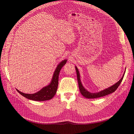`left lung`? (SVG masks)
<instances>
[{
	"instance_id": "1",
	"label": "left lung",
	"mask_w": 134,
	"mask_h": 134,
	"mask_svg": "<svg viewBox=\"0 0 134 134\" xmlns=\"http://www.w3.org/2000/svg\"><path fill=\"white\" fill-rule=\"evenodd\" d=\"M75 70H76V75H77V79H78V85H79V88L80 92L85 98H89V99H92V98H99V97H103L105 96H107L108 94H111V93L114 92L116 90L117 88L119 87V86H120V83L122 82V80L124 78V76L125 75V71H124V73L122 76V78H121V79L118 81L116 84H113V86L109 87L105 90H103L102 91H101L99 92H97V93H91L90 92L88 91V90H87L86 88H85L82 85V82H81L80 80V73L79 71L78 70V69L77 68V67L75 66Z\"/></svg>"
}]
</instances>
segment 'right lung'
<instances>
[{
	"label": "right lung",
	"mask_w": 134,
	"mask_h": 134,
	"mask_svg": "<svg viewBox=\"0 0 134 134\" xmlns=\"http://www.w3.org/2000/svg\"><path fill=\"white\" fill-rule=\"evenodd\" d=\"M66 59L64 60L58 65L54 72L50 83L47 85V86L43 87L38 92L34 93V94H26V93L20 92L17 89L16 90L22 96L26 97V98L28 99H31L32 100L44 101L52 99L55 95L56 91H57L60 71L63 66L66 63Z\"/></svg>",
	"instance_id": "obj_1"
}]
</instances>
